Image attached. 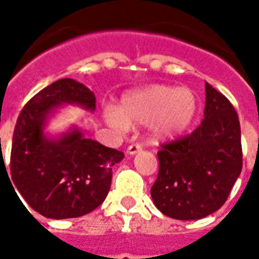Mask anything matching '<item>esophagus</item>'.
<instances>
[{
    "label": "esophagus",
    "instance_id": "obj_1",
    "mask_svg": "<svg viewBox=\"0 0 259 259\" xmlns=\"http://www.w3.org/2000/svg\"><path fill=\"white\" fill-rule=\"evenodd\" d=\"M140 150H142V146L140 144H132V145L127 146V149H126V153L130 154V156H133V154L138 153Z\"/></svg>",
    "mask_w": 259,
    "mask_h": 259
}]
</instances>
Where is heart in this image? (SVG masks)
<instances>
[{
    "label": "heart",
    "instance_id": "1",
    "mask_svg": "<svg viewBox=\"0 0 259 259\" xmlns=\"http://www.w3.org/2000/svg\"><path fill=\"white\" fill-rule=\"evenodd\" d=\"M196 109V97L191 90L154 84L123 95L118 109L109 107L105 117L118 130L150 123L154 137L165 140L188 129Z\"/></svg>",
    "mask_w": 259,
    "mask_h": 259
}]
</instances>
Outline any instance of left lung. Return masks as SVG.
I'll return each instance as SVG.
<instances>
[{"mask_svg": "<svg viewBox=\"0 0 259 259\" xmlns=\"http://www.w3.org/2000/svg\"><path fill=\"white\" fill-rule=\"evenodd\" d=\"M150 188L166 217L195 221L225 204L242 170L241 125L231 102L205 83L204 118L192 133L162 144Z\"/></svg>", "mask_w": 259, "mask_h": 259, "instance_id": "8db88e82", "label": "left lung"}]
</instances>
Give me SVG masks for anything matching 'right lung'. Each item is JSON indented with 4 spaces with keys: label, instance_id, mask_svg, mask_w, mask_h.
Here are the masks:
<instances>
[{
    "label": "right lung",
    "instance_id": "obj_1",
    "mask_svg": "<svg viewBox=\"0 0 259 259\" xmlns=\"http://www.w3.org/2000/svg\"><path fill=\"white\" fill-rule=\"evenodd\" d=\"M95 102L84 84L59 79L30 98L18 115L10 153V184L42 217H83L99 207L109 193L111 168L125 154L84 138L78 129L59 140L47 138L42 132L48 114L62 103L94 111Z\"/></svg>",
    "mask_w": 259,
    "mask_h": 259
}]
</instances>
